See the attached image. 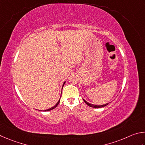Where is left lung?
<instances>
[{"label":"left lung","instance_id":"1","mask_svg":"<svg viewBox=\"0 0 145 145\" xmlns=\"http://www.w3.org/2000/svg\"><path fill=\"white\" fill-rule=\"evenodd\" d=\"M83 101H84V102L87 104V105L88 106H89L90 107H92V108H103V107H105V106H107L108 104H106V105H91V104L87 103V101H85L84 99H83Z\"/></svg>","mask_w":145,"mask_h":145}]
</instances>
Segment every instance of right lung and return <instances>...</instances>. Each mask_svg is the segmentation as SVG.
Segmentation results:
<instances>
[{"instance_id":"1","label":"right lung","mask_w":145,"mask_h":145,"mask_svg":"<svg viewBox=\"0 0 145 145\" xmlns=\"http://www.w3.org/2000/svg\"><path fill=\"white\" fill-rule=\"evenodd\" d=\"M64 84H65V82H64V83H63V85H64ZM60 100L58 101V103H57V104H56V105H55V106H53V107H52V108H50V109H48V110H45V111H50V110H53V109H54V108H56V107H57V106H58V104H59V103H60Z\"/></svg>"}]
</instances>
